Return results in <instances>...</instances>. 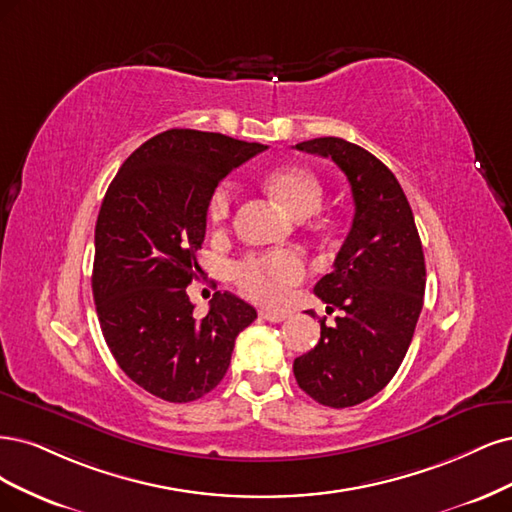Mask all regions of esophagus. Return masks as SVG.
Returning a JSON list of instances; mask_svg holds the SVG:
<instances>
[{
  "label": "esophagus",
  "mask_w": 512,
  "mask_h": 512,
  "mask_svg": "<svg viewBox=\"0 0 512 512\" xmlns=\"http://www.w3.org/2000/svg\"><path fill=\"white\" fill-rule=\"evenodd\" d=\"M259 317H261L263 321L280 323V321H285L289 315H287V312H270V310H261V312H259Z\"/></svg>",
  "instance_id": "1"
}]
</instances>
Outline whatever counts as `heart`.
<instances>
[{
  "label": "heart",
  "mask_w": 512,
  "mask_h": 512,
  "mask_svg": "<svg viewBox=\"0 0 512 512\" xmlns=\"http://www.w3.org/2000/svg\"><path fill=\"white\" fill-rule=\"evenodd\" d=\"M263 185L274 200L293 217H310L323 202V187L319 178L302 166H278L263 178ZM234 187L232 183H221L212 191L208 200V217L214 223H223L232 212ZM306 268L302 257L289 251H270L261 255H249L234 266V278L238 287L251 300L261 304H278L283 300L285 289L300 283Z\"/></svg>",
  "instance_id": "b5f03b06"
}]
</instances>
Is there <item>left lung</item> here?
Masks as SVG:
<instances>
[{"label": "left lung", "mask_w": 512, "mask_h": 512, "mask_svg": "<svg viewBox=\"0 0 512 512\" xmlns=\"http://www.w3.org/2000/svg\"><path fill=\"white\" fill-rule=\"evenodd\" d=\"M295 148L336 163L355 214L334 270L315 285L317 298L342 317L334 327L321 321L319 344L293 361V374L315 402L349 408L381 391L408 351L423 308V246L398 178L381 159L332 136Z\"/></svg>", "instance_id": "left-lung-1"}]
</instances>
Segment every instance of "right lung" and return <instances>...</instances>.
I'll list each match as a JSON object with an SVG mask.
<instances>
[{
	"label": "right lung",
	"mask_w": 512,
	"mask_h": 512,
	"mask_svg": "<svg viewBox=\"0 0 512 512\" xmlns=\"http://www.w3.org/2000/svg\"><path fill=\"white\" fill-rule=\"evenodd\" d=\"M268 146L197 129H168L131 153L110 183L95 225L93 300L121 370L166 402L217 387L236 336L257 310L214 293L204 319L187 295L202 272L208 200L221 180Z\"/></svg>",
	"instance_id": "1"
}]
</instances>
